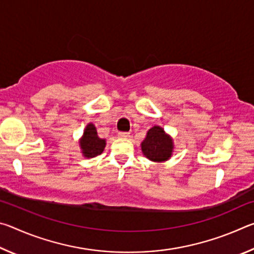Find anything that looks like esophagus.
<instances>
[{
	"label": "esophagus",
	"mask_w": 254,
	"mask_h": 254,
	"mask_svg": "<svg viewBox=\"0 0 254 254\" xmlns=\"http://www.w3.org/2000/svg\"><path fill=\"white\" fill-rule=\"evenodd\" d=\"M119 136L122 137V139H127V137H130V133H128V132H119Z\"/></svg>",
	"instance_id": "obj_1"
}]
</instances>
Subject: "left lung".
<instances>
[{"mask_svg":"<svg viewBox=\"0 0 254 254\" xmlns=\"http://www.w3.org/2000/svg\"><path fill=\"white\" fill-rule=\"evenodd\" d=\"M141 149L149 160L162 162L168 160L173 154L174 142L162 127L154 126L147 132V136L141 143Z\"/></svg>","mask_w":254,"mask_h":254,"instance_id":"8db88e82","label":"left lung"}]
</instances>
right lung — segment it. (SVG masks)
<instances>
[{
    "label": "right lung",
    "instance_id": "1",
    "mask_svg": "<svg viewBox=\"0 0 254 254\" xmlns=\"http://www.w3.org/2000/svg\"><path fill=\"white\" fill-rule=\"evenodd\" d=\"M79 144L83 156L85 158H93L104 151L106 141L98 137L95 126L93 123H88L84 130Z\"/></svg>",
    "mask_w": 254,
    "mask_h": 254
}]
</instances>
